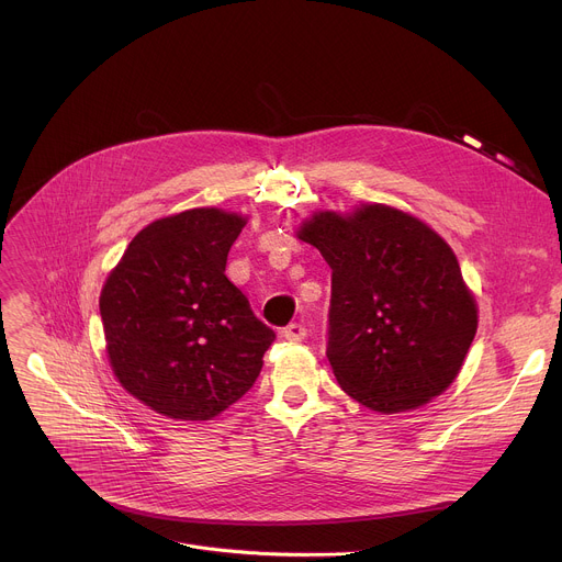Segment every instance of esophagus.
I'll return each instance as SVG.
<instances>
[{
	"instance_id": "1",
	"label": "esophagus",
	"mask_w": 562,
	"mask_h": 562,
	"mask_svg": "<svg viewBox=\"0 0 562 562\" xmlns=\"http://www.w3.org/2000/svg\"><path fill=\"white\" fill-rule=\"evenodd\" d=\"M282 336H284L286 340H291V342H300V340L306 338V329H304V325H300V323H291V325H286V327L282 329Z\"/></svg>"
}]
</instances>
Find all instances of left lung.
<instances>
[{
  "instance_id": "1",
  "label": "left lung",
  "mask_w": 562,
  "mask_h": 562,
  "mask_svg": "<svg viewBox=\"0 0 562 562\" xmlns=\"http://www.w3.org/2000/svg\"><path fill=\"white\" fill-rule=\"evenodd\" d=\"M297 237L331 267L327 358L340 386L382 414L440 395L477 327L475 300L445 239L384 204L347 217L317 213Z\"/></svg>"
}]
</instances>
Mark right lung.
Here are the masks:
<instances>
[{"label":"right lung","instance_id":"right-lung-1","mask_svg":"<svg viewBox=\"0 0 562 562\" xmlns=\"http://www.w3.org/2000/svg\"><path fill=\"white\" fill-rule=\"evenodd\" d=\"M245 217L191 209L142 228L111 271L100 313L111 367L153 412L211 420L243 397L276 340L226 276Z\"/></svg>","mask_w":562,"mask_h":562}]
</instances>
